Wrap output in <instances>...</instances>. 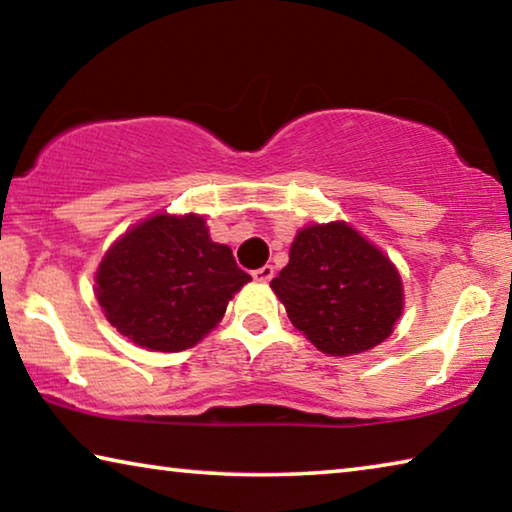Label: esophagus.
I'll return each mask as SVG.
<instances>
[{"instance_id":"1","label":"esophagus","mask_w":512,"mask_h":512,"mask_svg":"<svg viewBox=\"0 0 512 512\" xmlns=\"http://www.w3.org/2000/svg\"><path fill=\"white\" fill-rule=\"evenodd\" d=\"M273 275H275V268L271 266V264H266V266H262V268H257V271L253 273V277L257 282H271L273 280Z\"/></svg>"}]
</instances>
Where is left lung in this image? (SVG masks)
Returning <instances> with one entry per match:
<instances>
[{
    "label": "left lung",
    "instance_id": "8db88e82",
    "mask_svg": "<svg viewBox=\"0 0 512 512\" xmlns=\"http://www.w3.org/2000/svg\"><path fill=\"white\" fill-rule=\"evenodd\" d=\"M271 287L291 323L332 357L375 348L402 314L397 268L341 221L300 230Z\"/></svg>",
    "mask_w": 512,
    "mask_h": 512
}]
</instances>
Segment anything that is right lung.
Masks as SVG:
<instances>
[{"label": "right lung", "mask_w": 512, "mask_h": 512, "mask_svg": "<svg viewBox=\"0 0 512 512\" xmlns=\"http://www.w3.org/2000/svg\"><path fill=\"white\" fill-rule=\"evenodd\" d=\"M250 282L232 250L214 244L196 214H158L112 246L97 271V300L112 327L142 348L196 345Z\"/></svg>", "instance_id": "add662e5"}]
</instances>
